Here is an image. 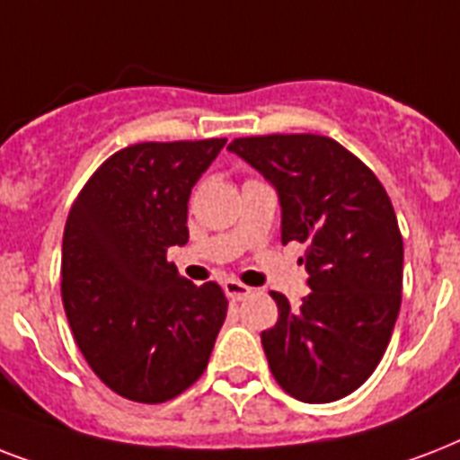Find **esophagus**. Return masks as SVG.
Listing matches in <instances>:
<instances>
[{"label": "esophagus", "instance_id": "esophagus-1", "mask_svg": "<svg viewBox=\"0 0 460 460\" xmlns=\"http://www.w3.org/2000/svg\"><path fill=\"white\" fill-rule=\"evenodd\" d=\"M252 288H248L245 284H241V281L236 279H226L224 281V294L229 296L231 301H243V298H248L251 296Z\"/></svg>", "mask_w": 460, "mask_h": 460}]
</instances>
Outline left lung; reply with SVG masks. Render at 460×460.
<instances>
[{
    "mask_svg": "<svg viewBox=\"0 0 460 460\" xmlns=\"http://www.w3.org/2000/svg\"><path fill=\"white\" fill-rule=\"evenodd\" d=\"M234 155L265 176L281 208V243L307 245L310 294H272L279 320L262 349L281 389L329 403L370 377L392 339L403 287V241L392 200L367 166L313 133L238 138Z\"/></svg>",
    "mask_w": 460,
    "mask_h": 460,
    "instance_id": "obj_1",
    "label": "left lung"
}]
</instances>
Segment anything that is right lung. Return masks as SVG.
<instances>
[{"instance_id": "1", "label": "right lung", "mask_w": 460, "mask_h": 460, "mask_svg": "<svg viewBox=\"0 0 460 460\" xmlns=\"http://www.w3.org/2000/svg\"><path fill=\"white\" fill-rule=\"evenodd\" d=\"M224 138L138 143L104 162L68 212L61 298L83 358L124 399L162 403L208 367L226 317L217 284L166 260L188 243V198Z\"/></svg>"}]
</instances>
